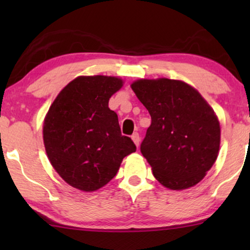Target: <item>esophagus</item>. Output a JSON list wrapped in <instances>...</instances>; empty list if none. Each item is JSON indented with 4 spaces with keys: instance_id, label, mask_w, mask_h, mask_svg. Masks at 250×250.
<instances>
[{
    "instance_id": "obj_1",
    "label": "esophagus",
    "mask_w": 250,
    "mask_h": 250,
    "mask_svg": "<svg viewBox=\"0 0 250 250\" xmlns=\"http://www.w3.org/2000/svg\"><path fill=\"white\" fill-rule=\"evenodd\" d=\"M132 140H133V142L135 143V146H140V134H139L138 132L133 133V135H132Z\"/></svg>"
}]
</instances>
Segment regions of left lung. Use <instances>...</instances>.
<instances>
[{"mask_svg": "<svg viewBox=\"0 0 250 250\" xmlns=\"http://www.w3.org/2000/svg\"><path fill=\"white\" fill-rule=\"evenodd\" d=\"M131 87L151 116L140 149L153 175L170 190L196 186L220 150L221 127L214 110L182 81L139 80Z\"/></svg>", "mask_w": 250, "mask_h": 250, "instance_id": "8db88e82", "label": "left lung"}]
</instances>
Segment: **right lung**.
I'll use <instances>...</instances> for the list:
<instances>
[{"mask_svg":"<svg viewBox=\"0 0 250 250\" xmlns=\"http://www.w3.org/2000/svg\"><path fill=\"white\" fill-rule=\"evenodd\" d=\"M121 78L80 76L64 86L47 111L43 140L51 165L73 188L95 191L117 174L124 157L135 152L122 135L109 99L123 86Z\"/></svg>","mask_w":250,"mask_h":250,"instance_id":"right-lung-1","label":"right lung"}]
</instances>
